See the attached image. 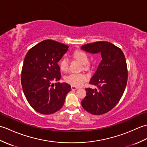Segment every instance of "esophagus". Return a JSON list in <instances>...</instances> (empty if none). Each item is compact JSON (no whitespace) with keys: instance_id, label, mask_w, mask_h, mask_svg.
Listing matches in <instances>:
<instances>
[{"instance_id":"obj_1","label":"esophagus","mask_w":147,"mask_h":147,"mask_svg":"<svg viewBox=\"0 0 147 147\" xmlns=\"http://www.w3.org/2000/svg\"><path fill=\"white\" fill-rule=\"evenodd\" d=\"M71 89H72V90H76L78 89V88H77V87H76V86H71Z\"/></svg>"}]
</instances>
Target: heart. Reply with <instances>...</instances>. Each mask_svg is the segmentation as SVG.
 Returning <instances> with one entry per match:
<instances>
[{
	"instance_id": "b5f03b06",
	"label": "heart",
	"mask_w": 147,
	"mask_h": 147,
	"mask_svg": "<svg viewBox=\"0 0 147 147\" xmlns=\"http://www.w3.org/2000/svg\"><path fill=\"white\" fill-rule=\"evenodd\" d=\"M73 57L76 61L80 62L81 64L84 65V68L88 67V64L89 61L88 56L85 52L82 51H76L73 54ZM68 59L63 57L59 61V65L61 70L63 72H67L68 71ZM65 82L74 86H81L83 83L88 80V76L86 74H71L65 77Z\"/></svg>"
}]
</instances>
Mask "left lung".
I'll return each instance as SVG.
<instances>
[{
  "mask_svg": "<svg viewBox=\"0 0 147 147\" xmlns=\"http://www.w3.org/2000/svg\"><path fill=\"white\" fill-rule=\"evenodd\" d=\"M81 49L91 54L100 53L102 61L90 83L98 89L86 88L82 102L83 109L93 115H101L113 109L123 96L127 81L125 57L120 48L102 41L88 43Z\"/></svg>",
  "mask_w": 147,
  "mask_h": 147,
  "instance_id": "left-lung-1",
  "label": "left lung"
}]
</instances>
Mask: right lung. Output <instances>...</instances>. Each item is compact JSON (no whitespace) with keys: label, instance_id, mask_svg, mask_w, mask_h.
I'll return each mask as SVG.
<instances>
[{"label":"right lung","instance_id":"right-lung-1","mask_svg":"<svg viewBox=\"0 0 147 147\" xmlns=\"http://www.w3.org/2000/svg\"><path fill=\"white\" fill-rule=\"evenodd\" d=\"M69 47L45 40L29 50L24 59L21 85L31 107L42 114L58 111L64 104L71 88L66 83H53L61 79L57 62Z\"/></svg>","mask_w":147,"mask_h":147}]
</instances>
